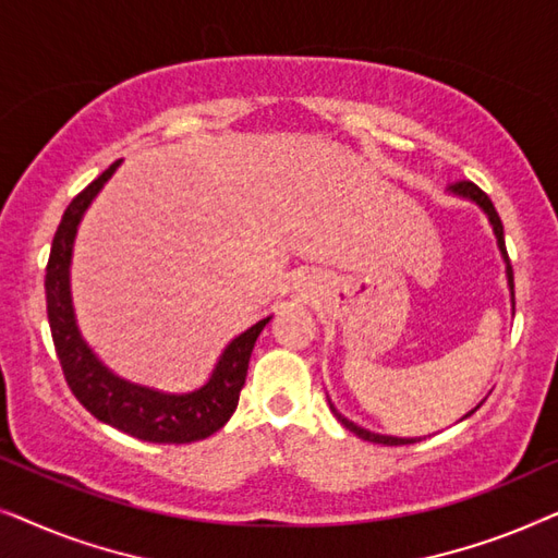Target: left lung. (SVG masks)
Wrapping results in <instances>:
<instances>
[{
    "label": "left lung",
    "mask_w": 558,
    "mask_h": 558,
    "mask_svg": "<svg viewBox=\"0 0 558 558\" xmlns=\"http://www.w3.org/2000/svg\"><path fill=\"white\" fill-rule=\"evenodd\" d=\"M449 193H454V195H460V197H464V201H472L475 205H480V208L485 210V216H487V220H490V226H493V233H495V239H498V248H500V254H502V258H506V277H508V287H510V300H513V269H510V258H508V251H506V239H502V223H500V216H498V210H495V205H493V201L490 197H487L483 190H480L475 182H470V180H462V182H454V185H449ZM513 307H515V300H513ZM330 409H332V414L338 416V422L345 426L348 432H353L355 437H361V439H365V441H373V445H388V447H399V445H414V441H418V439H401V437H386V434H376V432H368V429H363V426H357V424H353L350 422V418H345L340 414L338 409L332 407L330 403ZM480 409V403L475 409L470 411V414H475V411ZM470 414H464L462 418H468Z\"/></svg>",
    "instance_id": "obj_1"
}]
</instances>
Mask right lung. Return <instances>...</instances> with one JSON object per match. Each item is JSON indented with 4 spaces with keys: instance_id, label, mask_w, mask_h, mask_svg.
<instances>
[{
    "instance_id": "obj_1",
    "label": "right lung",
    "mask_w": 558,
    "mask_h": 558,
    "mask_svg": "<svg viewBox=\"0 0 558 558\" xmlns=\"http://www.w3.org/2000/svg\"><path fill=\"white\" fill-rule=\"evenodd\" d=\"M121 162V159H119ZM119 162L98 174L90 185L68 205L52 239L48 269H45V300L48 323L63 376L75 399L98 422L151 445H187L216 434L239 407L241 388L246 384L248 357L256 338L271 317L258 319L246 332L228 342L213 368L208 384L190 393H162L155 388L119 378L98 361L75 325L71 300V256L83 213L117 172Z\"/></svg>"
}]
</instances>
